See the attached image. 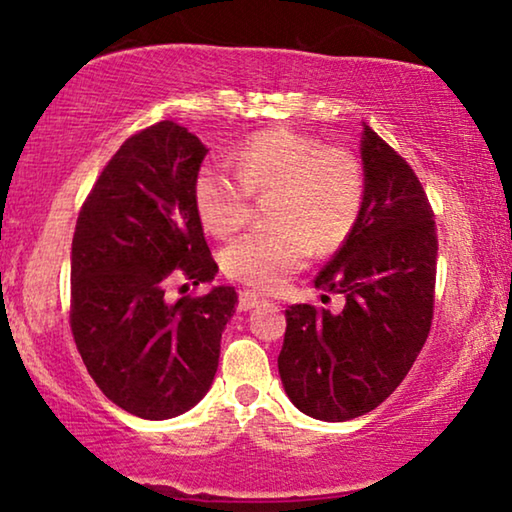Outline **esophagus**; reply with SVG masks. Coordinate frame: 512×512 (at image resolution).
Listing matches in <instances>:
<instances>
[{
	"label": "esophagus",
	"instance_id": "obj_1",
	"mask_svg": "<svg viewBox=\"0 0 512 512\" xmlns=\"http://www.w3.org/2000/svg\"><path fill=\"white\" fill-rule=\"evenodd\" d=\"M258 303H263L261 296H256V293H251V291H240V298H237V310L249 312V310H254Z\"/></svg>",
	"mask_w": 512,
	"mask_h": 512
}]
</instances>
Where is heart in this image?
Listing matches in <instances>:
<instances>
[{"label": "heart", "mask_w": 512, "mask_h": 512, "mask_svg": "<svg viewBox=\"0 0 512 512\" xmlns=\"http://www.w3.org/2000/svg\"><path fill=\"white\" fill-rule=\"evenodd\" d=\"M235 172L205 163L193 181L202 226L228 237L247 226L254 195H268L275 226L249 230L221 256L223 272L256 291H275L317 251H333L359 221L366 198L361 160L347 146L291 128L251 135L233 156Z\"/></svg>", "instance_id": "obj_1"}]
</instances>
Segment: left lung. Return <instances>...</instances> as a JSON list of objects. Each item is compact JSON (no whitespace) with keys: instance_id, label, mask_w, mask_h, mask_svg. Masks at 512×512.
<instances>
[{"instance_id":"left-lung-1","label":"left lung","mask_w":512,"mask_h":512,"mask_svg":"<svg viewBox=\"0 0 512 512\" xmlns=\"http://www.w3.org/2000/svg\"><path fill=\"white\" fill-rule=\"evenodd\" d=\"M366 198L359 221L314 279L342 312L286 310L279 377L293 405L347 422L391 396L431 331L438 235L417 174L370 125L361 132ZM328 296H321L326 300Z\"/></svg>"}]
</instances>
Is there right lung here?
I'll use <instances>...</instances> for the list:
<instances>
[{
    "mask_svg": "<svg viewBox=\"0 0 512 512\" xmlns=\"http://www.w3.org/2000/svg\"><path fill=\"white\" fill-rule=\"evenodd\" d=\"M207 156L193 132L160 121L125 139L83 202L72 240L69 326L102 394L130 415L170 419L212 387L233 286L172 303L167 286L212 282L193 205Z\"/></svg>",
    "mask_w": 512,
    "mask_h": 512,
    "instance_id": "1",
    "label": "right lung"
}]
</instances>
